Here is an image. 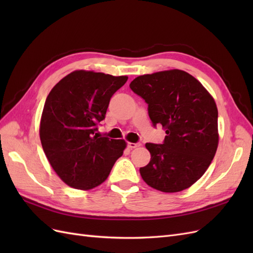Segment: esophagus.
I'll list each match as a JSON object with an SVG mask.
<instances>
[{
  "mask_svg": "<svg viewBox=\"0 0 253 253\" xmlns=\"http://www.w3.org/2000/svg\"><path fill=\"white\" fill-rule=\"evenodd\" d=\"M127 145H128L129 149H136V148L140 147V143H137V142H136V143H134V142H128Z\"/></svg>",
  "mask_w": 253,
  "mask_h": 253,
  "instance_id": "esophagus-1",
  "label": "esophagus"
}]
</instances>
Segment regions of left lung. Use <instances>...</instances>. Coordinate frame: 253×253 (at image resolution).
<instances>
[{
    "label": "left lung",
    "instance_id": "8db88e82",
    "mask_svg": "<svg viewBox=\"0 0 253 253\" xmlns=\"http://www.w3.org/2000/svg\"><path fill=\"white\" fill-rule=\"evenodd\" d=\"M129 87L148 103L153 126L162 125L167 134L162 144L145 143L151 160L139 169L142 179L166 193L191 187L208 169L218 145L213 97L180 70L139 76Z\"/></svg>",
    "mask_w": 253,
    "mask_h": 253
}]
</instances>
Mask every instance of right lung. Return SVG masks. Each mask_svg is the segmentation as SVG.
<instances>
[{
  "instance_id": "1",
  "label": "right lung",
  "mask_w": 253,
  "mask_h": 253,
  "mask_svg": "<svg viewBox=\"0 0 253 253\" xmlns=\"http://www.w3.org/2000/svg\"><path fill=\"white\" fill-rule=\"evenodd\" d=\"M126 76L75 71L52 87L40 122V139L50 166L66 185L93 189L108 178L126 142L97 133L112 96Z\"/></svg>"
}]
</instances>
